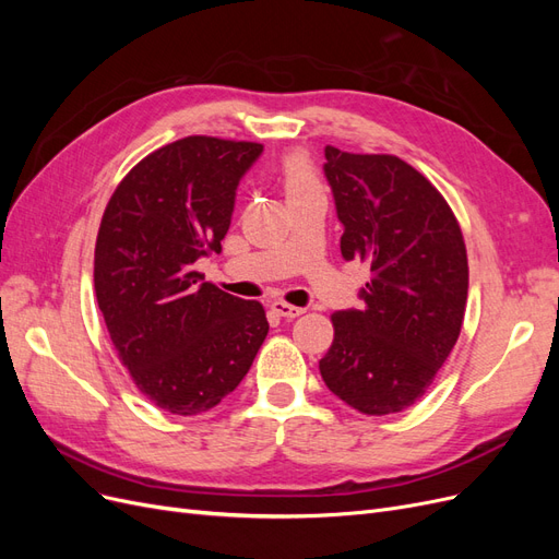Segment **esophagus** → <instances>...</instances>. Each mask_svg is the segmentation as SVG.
Returning a JSON list of instances; mask_svg holds the SVG:
<instances>
[{"label": "esophagus", "instance_id": "obj_1", "mask_svg": "<svg viewBox=\"0 0 559 559\" xmlns=\"http://www.w3.org/2000/svg\"><path fill=\"white\" fill-rule=\"evenodd\" d=\"M273 310L280 314V317H284V319H296V317H300L302 312V308H296V306H289V302H284V300H275L273 302Z\"/></svg>", "mask_w": 559, "mask_h": 559}]
</instances>
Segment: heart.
<instances>
[{"label": "heart", "instance_id": "b5f03b06", "mask_svg": "<svg viewBox=\"0 0 559 559\" xmlns=\"http://www.w3.org/2000/svg\"><path fill=\"white\" fill-rule=\"evenodd\" d=\"M277 175L284 186L286 200H294L298 195H306L312 191H321L317 167L306 151H292V154H286L280 160Z\"/></svg>", "mask_w": 559, "mask_h": 559}]
</instances>
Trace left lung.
Masks as SVG:
<instances>
[{"mask_svg": "<svg viewBox=\"0 0 559 559\" xmlns=\"http://www.w3.org/2000/svg\"><path fill=\"white\" fill-rule=\"evenodd\" d=\"M326 179L345 226V261L370 265L364 308L331 314L319 373L364 415H394L425 396L460 337L468 259L448 200L392 154L326 146Z\"/></svg>", "mask_w": 559, "mask_h": 559, "instance_id": "obj_1", "label": "left lung"}]
</instances>
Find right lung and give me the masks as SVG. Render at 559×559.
<instances>
[{"label":"right lung","mask_w":559,"mask_h":559,"mask_svg":"<svg viewBox=\"0 0 559 559\" xmlns=\"http://www.w3.org/2000/svg\"><path fill=\"white\" fill-rule=\"evenodd\" d=\"M263 144L191 134L116 186L95 242V298L118 359L165 413L200 415L242 382L267 335L259 300L202 282L222 251L235 189Z\"/></svg>","instance_id":"obj_1"}]
</instances>
